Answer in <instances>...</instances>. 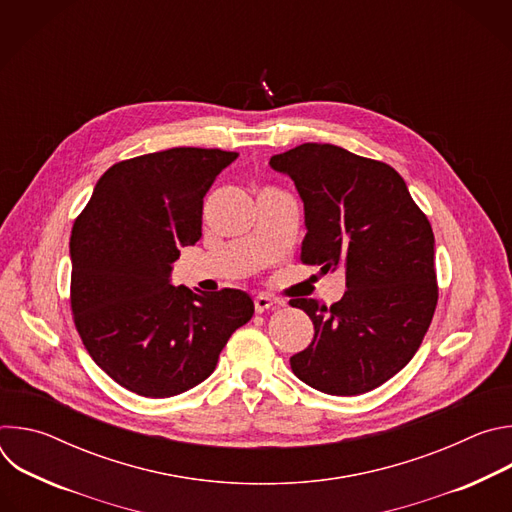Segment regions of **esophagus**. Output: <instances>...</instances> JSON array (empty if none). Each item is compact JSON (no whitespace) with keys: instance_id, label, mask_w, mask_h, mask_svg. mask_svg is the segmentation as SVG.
<instances>
[{"instance_id":"obj_1","label":"esophagus","mask_w":512,"mask_h":512,"mask_svg":"<svg viewBox=\"0 0 512 512\" xmlns=\"http://www.w3.org/2000/svg\"><path fill=\"white\" fill-rule=\"evenodd\" d=\"M271 308H277V302L271 300L269 296H257V298H255V310H257L259 314H263V312H267V310H271Z\"/></svg>"}]
</instances>
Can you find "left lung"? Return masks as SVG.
I'll return each mask as SVG.
<instances>
[{
    "label": "left lung",
    "mask_w": 512,
    "mask_h": 512,
    "mask_svg": "<svg viewBox=\"0 0 512 512\" xmlns=\"http://www.w3.org/2000/svg\"><path fill=\"white\" fill-rule=\"evenodd\" d=\"M304 200L302 263L344 265L346 291L328 306L289 300L314 322L312 344L291 371L328 395H360L397 375L435 312V241L405 180L385 162L330 143H302L269 160Z\"/></svg>",
    "instance_id": "left-lung-1"
}]
</instances>
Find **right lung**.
<instances>
[{"instance_id": "add662e5", "label": "right lung", "mask_w": 512, "mask_h": 512, "mask_svg": "<svg viewBox=\"0 0 512 512\" xmlns=\"http://www.w3.org/2000/svg\"><path fill=\"white\" fill-rule=\"evenodd\" d=\"M237 152L172 148L111 166L70 235V308L93 360L121 387L164 399L202 383L255 312L241 289L172 285L202 237V198Z\"/></svg>"}]
</instances>
